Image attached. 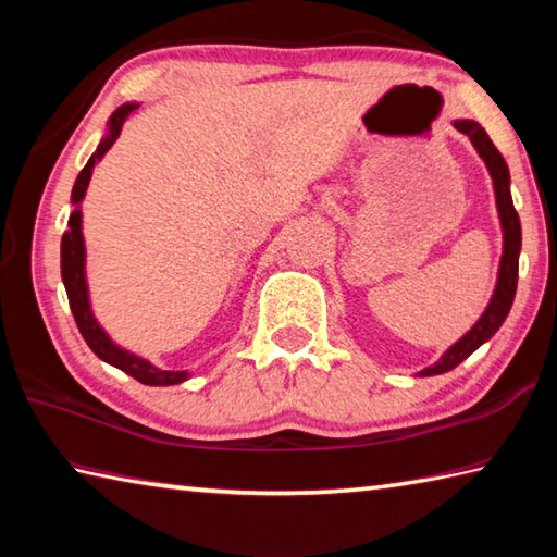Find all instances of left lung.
Listing matches in <instances>:
<instances>
[{
	"mask_svg": "<svg viewBox=\"0 0 557 557\" xmlns=\"http://www.w3.org/2000/svg\"><path fill=\"white\" fill-rule=\"evenodd\" d=\"M455 127L471 139V145L476 147L479 157L484 159L488 166V174L494 178V191H496V206H498V219H502V228H504V256H502V268H498V282L494 289V297L488 301L486 312L482 319L469 329V332L459 338L455 346H449L445 356L440 358L435 366L420 371V375H437V373H447L451 369L465 361L467 356L476 351L479 346L488 342L498 326L504 324V319L511 312L513 297H516V285H518V252H521V221H518V213L513 209L511 201V176H508V166L504 162V157L498 149L494 147L492 139L484 132V127L474 120H457Z\"/></svg>",
	"mask_w": 557,
	"mask_h": 557,
	"instance_id": "left-lung-1",
	"label": "left lung"
}]
</instances>
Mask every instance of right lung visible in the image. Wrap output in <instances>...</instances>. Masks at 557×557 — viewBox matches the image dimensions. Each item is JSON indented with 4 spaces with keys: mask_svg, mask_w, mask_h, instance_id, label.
<instances>
[{
    "mask_svg": "<svg viewBox=\"0 0 557 557\" xmlns=\"http://www.w3.org/2000/svg\"><path fill=\"white\" fill-rule=\"evenodd\" d=\"M135 110H137L135 102H127V106H122L112 112L108 137L98 145L96 154L88 159V164L83 166V172L78 174V178H75V186L71 194L73 203L83 201L90 182V174H92V166H96L98 159L106 154L112 145H115V139L122 132V125H125V120ZM83 265H86V245H83V233H81V211L75 209L69 219V231H65L61 238V275H63L65 292H69V305H71L73 319L75 324H78L83 338H86V344L92 348V354L102 358V361L115 366L120 371H125L127 375H132V379L145 385H174V383L186 381V371H162L149 361H145V358L129 354L125 348H120L117 344L110 342V336L102 332L100 324L96 322V317L90 312L86 270H83Z\"/></svg>",
    "mask_w": 557,
    "mask_h": 557,
    "instance_id": "obj_1",
    "label": "right lung"
}]
</instances>
